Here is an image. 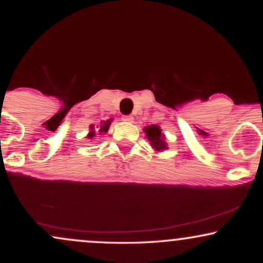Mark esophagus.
I'll list each match as a JSON object with an SVG mask.
<instances>
[{
	"mask_svg": "<svg viewBox=\"0 0 263 263\" xmlns=\"http://www.w3.org/2000/svg\"><path fill=\"white\" fill-rule=\"evenodd\" d=\"M122 120H123V121H126V122H132V121H134V117H132L131 115H123Z\"/></svg>",
	"mask_w": 263,
	"mask_h": 263,
	"instance_id": "34e87169",
	"label": "esophagus"
}]
</instances>
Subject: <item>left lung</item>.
<instances>
[{
    "label": "left lung",
    "mask_w": 263,
    "mask_h": 263,
    "mask_svg": "<svg viewBox=\"0 0 263 263\" xmlns=\"http://www.w3.org/2000/svg\"><path fill=\"white\" fill-rule=\"evenodd\" d=\"M144 132H146L147 138H148L151 143H152V146L155 147L156 149L159 151V149L167 148V146H165L164 143V138H163L162 136L161 128H159L158 126L157 125L148 126V127L144 128Z\"/></svg>",
    "instance_id": "1"
}]
</instances>
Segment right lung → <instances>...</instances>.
I'll return each instance as SVG.
<instances>
[{"instance_id": "add662e5", "label": "right lung", "mask_w": 263, "mask_h": 263, "mask_svg": "<svg viewBox=\"0 0 263 263\" xmlns=\"http://www.w3.org/2000/svg\"><path fill=\"white\" fill-rule=\"evenodd\" d=\"M111 121H112V120H108V121H106L105 123H102V126L100 127V131H99V132H107L108 127H110V122H111ZM90 128H91V132H90V134H89V136H87V137H89V138H92L93 136H95V131H92V129H93L92 126H91V127H90Z\"/></svg>"}]
</instances>
